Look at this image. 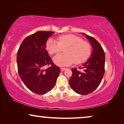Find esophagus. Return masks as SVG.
Masks as SVG:
<instances>
[{"label": "esophagus", "mask_w": 124, "mask_h": 124, "mask_svg": "<svg viewBox=\"0 0 124 124\" xmlns=\"http://www.w3.org/2000/svg\"><path fill=\"white\" fill-rule=\"evenodd\" d=\"M66 69H67L66 68H62H62H61V71H63L66 70Z\"/></svg>", "instance_id": "1"}]
</instances>
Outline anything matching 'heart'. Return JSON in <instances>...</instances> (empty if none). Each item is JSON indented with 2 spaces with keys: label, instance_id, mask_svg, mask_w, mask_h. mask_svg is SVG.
Returning <instances> with one entry per match:
<instances>
[{
  "label": "heart",
  "instance_id": "obj_1",
  "mask_svg": "<svg viewBox=\"0 0 124 124\" xmlns=\"http://www.w3.org/2000/svg\"><path fill=\"white\" fill-rule=\"evenodd\" d=\"M58 42L50 39L47 40L46 47L50 54H58L65 49V54L54 57V62L61 66H66L75 63L85 62L91 54V46L86 41L75 34H63L58 38Z\"/></svg>",
  "mask_w": 124,
  "mask_h": 124
}]
</instances>
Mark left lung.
Segmentation results:
<instances>
[{"instance_id": "1", "label": "left lung", "mask_w": 124, "mask_h": 124, "mask_svg": "<svg viewBox=\"0 0 124 124\" xmlns=\"http://www.w3.org/2000/svg\"><path fill=\"white\" fill-rule=\"evenodd\" d=\"M90 42L92 52L87 62L78 71L71 69L72 74L69 80V85L75 92L80 95H87L94 91L100 85L104 74L105 67V53L101 46L95 38L82 33Z\"/></svg>"}]
</instances>
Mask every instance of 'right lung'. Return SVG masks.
I'll return each mask as SVG.
<instances>
[{"instance_id":"obj_1","label":"right lung","mask_w":124,"mask_h":124,"mask_svg":"<svg viewBox=\"0 0 124 124\" xmlns=\"http://www.w3.org/2000/svg\"><path fill=\"white\" fill-rule=\"evenodd\" d=\"M54 33L51 31H38L26 37L17 53L18 72L25 86L34 93L43 95L55 85L60 73L46 50V43ZM46 65H50L47 69Z\"/></svg>"}]
</instances>
